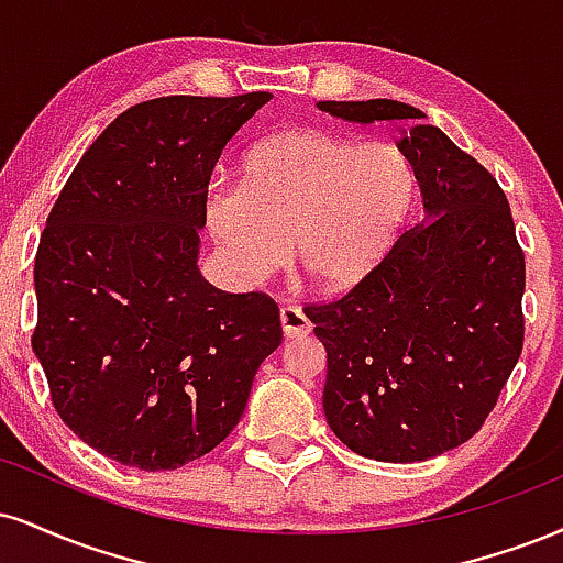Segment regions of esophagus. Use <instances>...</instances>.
I'll list each match as a JSON object with an SVG mask.
<instances>
[{
    "label": "esophagus",
    "mask_w": 563,
    "mask_h": 563,
    "mask_svg": "<svg viewBox=\"0 0 563 563\" xmlns=\"http://www.w3.org/2000/svg\"><path fill=\"white\" fill-rule=\"evenodd\" d=\"M280 324H283V333H286V338H303L311 333L309 317L303 314L299 307H283Z\"/></svg>",
    "instance_id": "obj_1"
}]
</instances>
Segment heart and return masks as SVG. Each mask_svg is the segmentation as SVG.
Here are the masks:
<instances>
[{
	"instance_id": "heart-1",
	"label": "heart",
	"mask_w": 563,
	"mask_h": 563,
	"mask_svg": "<svg viewBox=\"0 0 563 563\" xmlns=\"http://www.w3.org/2000/svg\"><path fill=\"white\" fill-rule=\"evenodd\" d=\"M417 201L404 148L322 128H290L252 146L241 186L212 183L209 233L249 275L294 262L314 286L343 290L385 260Z\"/></svg>"
}]
</instances>
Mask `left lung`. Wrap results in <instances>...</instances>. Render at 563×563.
<instances>
[{"instance_id":"obj_1","label":"left lung","mask_w":563,"mask_h":563,"mask_svg":"<svg viewBox=\"0 0 563 563\" xmlns=\"http://www.w3.org/2000/svg\"><path fill=\"white\" fill-rule=\"evenodd\" d=\"M349 123H404L424 217L341 299L309 303L328 351L322 406L358 456L409 464L483 428L525 343V252L498 180L417 107L320 101Z\"/></svg>"}]
</instances>
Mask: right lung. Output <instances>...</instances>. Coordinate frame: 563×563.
Instances as JSON below:
<instances>
[{"instance_id":"right-lung-1","label":"right lung","mask_w":563,"mask_h":563,"mask_svg":"<svg viewBox=\"0 0 563 563\" xmlns=\"http://www.w3.org/2000/svg\"><path fill=\"white\" fill-rule=\"evenodd\" d=\"M269 99L141 101L88 146L46 217L31 346L59 419L114 462L159 472L205 456L280 346L269 296L225 294L196 267L217 159Z\"/></svg>"}]
</instances>
